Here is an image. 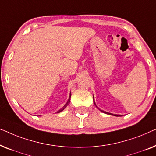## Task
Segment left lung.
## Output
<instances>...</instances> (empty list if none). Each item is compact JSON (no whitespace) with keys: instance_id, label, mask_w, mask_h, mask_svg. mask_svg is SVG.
<instances>
[{"instance_id":"left-lung-1","label":"left lung","mask_w":156,"mask_h":156,"mask_svg":"<svg viewBox=\"0 0 156 156\" xmlns=\"http://www.w3.org/2000/svg\"><path fill=\"white\" fill-rule=\"evenodd\" d=\"M93 100H94V104H95V106H97V108H99V107H98V106H97V104H96V103H95V101H94V96H93ZM100 111H101V112H103V113H105V114H111V115H113V116H120V115H118V114H111V113H108V112H104V111H103V110H101V109H99Z\"/></svg>"}]
</instances>
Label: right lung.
Wrapping results in <instances>:
<instances>
[{"instance_id": "right-lung-1", "label": "right lung", "mask_w": 156, "mask_h": 156, "mask_svg": "<svg viewBox=\"0 0 156 156\" xmlns=\"http://www.w3.org/2000/svg\"><path fill=\"white\" fill-rule=\"evenodd\" d=\"M70 98H71V92H70V94H69V99H68V101H67V103H66L65 105L63 106V107L61 108V109H59V111H57V113H59V112H62V111L65 109V108L67 107V106L69 105V102H70Z\"/></svg>"}]
</instances>
